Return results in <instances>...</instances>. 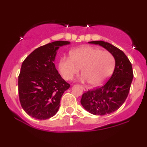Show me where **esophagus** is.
<instances>
[{
  "instance_id": "1",
  "label": "esophagus",
  "mask_w": 147,
  "mask_h": 147,
  "mask_svg": "<svg viewBox=\"0 0 147 147\" xmlns=\"http://www.w3.org/2000/svg\"><path fill=\"white\" fill-rule=\"evenodd\" d=\"M82 88H83V89H84V91H88V88L87 87H86V86H83Z\"/></svg>"
}]
</instances>
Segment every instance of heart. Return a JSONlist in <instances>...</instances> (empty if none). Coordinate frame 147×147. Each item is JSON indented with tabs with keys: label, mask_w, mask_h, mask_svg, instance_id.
Wrapping results in <instances>:
<instances>
[{
	"label": "heart",
	"mask_w": 147,
	"mask_h": 147,
	"mask_svg": "<svg viewBox=\"0 0 147 147\" xmlns=\"http://www.w3.org/2000/svg\"><path fill=\"white\" fill-rule=\"evenodd\" d=\"M114 64V57L110 52L86 46L72 50L70 57H62L59 62V71L63 79L70 80L81 68V80L98 86L109 78Z\"/></svg>",
	"instance_id": "heart-1"
}]
</instances>
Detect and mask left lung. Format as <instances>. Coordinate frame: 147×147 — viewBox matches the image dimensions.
I'll use <instances>...</instances> for the list:
<instances>
[{"label":"left lung","instance_id":"1","mask_svg":"<svg viewBox=\"0 0 147 147\" xmlns=\"http://www.w3.org/2000/svg\"><path fill=\"white\" fill-rule=\"evenodd\" d=\"M89 43L105 48L115 59L114 70L109 80L101 87L83 94L81 99L86 110L94 115L103 116L115 112L124 103L133 80V70L128 57L117 47L103 41Z\"/></svg>","mask_w":147,"mask_h":147}]
</instances>
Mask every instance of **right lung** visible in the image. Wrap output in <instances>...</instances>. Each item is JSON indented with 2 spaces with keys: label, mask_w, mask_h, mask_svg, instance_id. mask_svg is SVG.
<instances>
[{
  "label": "right lung",
  "mask_w": 147,
  "mask_h": 147,
  "mask_svg": "<svg viewBox=\"0 0 147 147\" xmlns=\"http://www.w3.org/2000/svg\"><path fill=\"white\" fill-rule=\"evenodd\" d=\"M70 43L55 41L42 46L23 61L18 77L19 98L24 112L35 119L55 116L63 92L70 88L54 63L59 47Z\"/></svg>",
  "instance_id": "1"
}]
</instances>
